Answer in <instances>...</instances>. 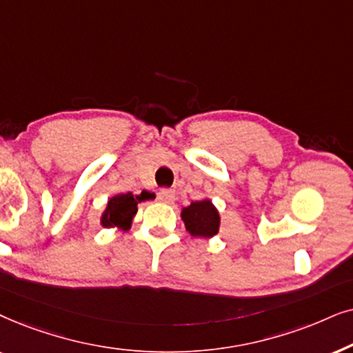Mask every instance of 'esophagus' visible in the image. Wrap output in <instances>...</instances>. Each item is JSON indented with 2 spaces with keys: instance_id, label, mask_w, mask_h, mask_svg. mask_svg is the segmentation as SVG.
<instances>
[{
  "instance_id": "obj_1",
  "label": "esophagus",
  "mask_w": 353,
  "mask_h": 353,
  "mask_svg": "<svg viewBox=\"0 0 353 353\" xmlns=\"http://www.w3.org/2000/svg\"><path fill=\"white\" fill-rule=\"evenodd\" d=\"M174 199H176V194H174V190L163 189V190L158 192V200L163 201V203H172Z\"/></svg>"
}]
</instances>
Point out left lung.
Listing matches in <instances>:
<instances>
[{
    "label": "left lung",
    "mask_w": 353,
    "mask_h": 353,
    "mask_svg": "<svg viewBox=\"0 0 353 353\" xmlns=\"http://www.w3.org/2000/svg\"><path fill=\"white\" fill-rule=\"evenodd\" d=\"M181 218L187 231L195 239H211L219 232L221 214L210 199L192 201L182 208Z\"/></svg>",
    "instance_id": "1"
}]
</instances>
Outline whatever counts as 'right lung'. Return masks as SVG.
Listing matches in <instances>:
<instances>
[{
	"mask_svg": "<svg viewBox=\"0 0 353 353\" xmlns=\"http://www.w3.org/2000/svg\"><path fill=\"white\" fill-rule=\"evenodd\" d=\"M153 199L154 194L148 190H143L140 195H132L130 192H128V194L111 196L100 216V224L106 229L117 228L124 232L129 231L130 225H132L134 216L137 214V205Z\"/></svg>",
	"mask_w": 353,
	"mask_h": 353,
	"instance_id": "right-lung-1",
	"label": "right lung"
}]
</instances>
